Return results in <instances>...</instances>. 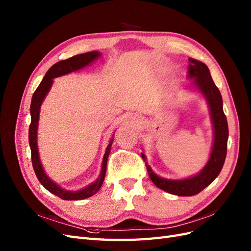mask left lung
Masks as SVG:
<instances>
[{
    "mask_svg": "<svg viewBox=\"0 0 251 251\" xmlns=\"http://www.w3.org/2000/svg\"><path fill=\"white\" fill-rule=\"evenodd\" d=\"M187 78L193 79L191 88L200 93L207 102L212 124V147L208 160L204 168L192 177L184 179H166L158 176L147 162V156L141 153L146 162L149 176L153 183L162 191L180 197H189L199 194L208 186L221 172L226 158L227 140H228V125L223 112L221 93L215 85L207 66L194 58H188Z\"/></svg>",
    "mask_w": 251,
    "mask_h": 251,
    "instance_id": "8db88e82",
    "label": "left lung"
}]
</instances>
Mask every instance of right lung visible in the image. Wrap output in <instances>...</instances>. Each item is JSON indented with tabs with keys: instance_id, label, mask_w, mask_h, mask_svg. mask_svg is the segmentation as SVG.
<instances>
[{
	"instance_id": "1",
	"label": "right lung",
	"mask_w": 251,
	"mask_h": 251,
	"mask_svg": "<svg viewBox=\"0 0 251 251\" xmlns=\"http://www.w3.org/2000/svg\"><path fill=\"white\" fill-rule=\"evenodd\" d=\"M100 56H101L100 52L92 51V52L82 53V54H77L65 60H59V62L53 65L47 71L46 75H45L42 82L40 83V86L37 87L35 92L33 93L32 100H31V105H30L31 124H30V126H29V146H30V150H31V160H32L33 170L35 172L37 179H39V181L41 182V184L46 188L47 191L54 194L55 196L59 197V198L63 200L75 201V200L87 199L89 197L95 195L98 191H100V188L101 187L105 177L108 158L111 151L112 143L114 141V133L112 135V138L110 139L107 149H105L104 155L102 158L101 170L98 178L94 182H92V183H90L88 186L83 187L81 189H77V191H68V189L60 187L56 182L51 180L48 177V175L46 174V172H45L41 162L39 147H37V128H39L41 107L53 85V79L59 76H63V75H66V74L76 72L82 69V68L89 66L90 64H92Z\"/></svg>"
}]
</instances>
